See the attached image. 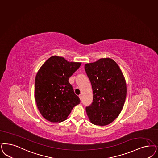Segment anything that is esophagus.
<instances>
[{
	"instance_id": "obj_1",
	"label": "esophagus",
	"mask_w": 158,
	"mask_h": 158,
	"mask_svg": "<svg viewBox=\"0 0 158 158\" xmlns=\"http://www.w3.org/2000/svg\"><path fill=\"white\" fill-rule=\"evenodd\" d=\"M79 98H80V100H82V95H81V94H80V95H79Z\"/></svg>"
}]
</instances>
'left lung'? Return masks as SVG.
Listing matches in <instances>:
<instances>
[{
	"label": "left lung",
	"instance_id": "left-lung-1",
	"mask_svg": "<svg viewBox=\"0 0 158 158\" xmlns=\"http://www.w3.org/2000/svg\"><path fill=\"white\" fill-rule=\"evenodd\" d=\"M85 69L92 87L93 102L86 107L94 125H108L119 115L127 95L124 77L114 60L101 58L86 64Z\"/></svg>",
	"mask_w": 158,
	"mask_h": 158
}]
</instances>
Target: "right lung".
<instances>
[{
  "instance_id": "obj_1",
  "label": "right lung",
  "mask_w": 158,
  "mask_h": 158,
  "mask_svg": "<svg viewBox=\"0 0 158 158\" xmlns=\"http://www.w3.org/2000/svg\"><path fill=\"white\" fill-rule=\"evenodd\" d=\"M81 65V62H68L63 57L52 56L39 69L35 79L34 96L38 110L46 120L62 121L80 103L68 81Z\"/></svg>"
}]
</instances>
